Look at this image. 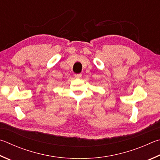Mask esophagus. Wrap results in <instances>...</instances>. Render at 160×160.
Returning a JSON list of instances; mask_svg holds the SVG:
<instances>
[{
	"instance_id": "34e87169",
	"label": "esophagus",
	"mask_w": 160,
	"mask_h": 160,
	"mask_svg": "<svg viewBox=\"0 0 160 160\" xmlns=\"http://www.w3.org/2000/svg\"><path fill=\"white\" fill-rule=\"evenodd\" d=\"M75 77L76 78H82V74H81V73L75 74Z\"/></svg>"
}]
</instances>
